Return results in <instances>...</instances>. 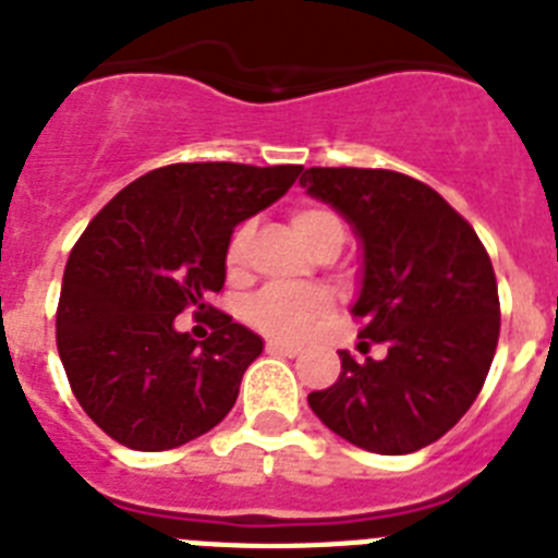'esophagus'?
Instances as JSON below:
<instances>
[{
	"mask_svg": "<svg viewBox=\"0 0 558 558\" xmlns=\"http://www.w3.org/2000/svg\"><path fill=\"white\" fill-rule=\"evenodd\" d=\"M266 351H269V354H283V357H298L303 351V345L283 343V340H269V343H266Z\"/></svg>",
	"mask_w": 558,
	"mask_h": 558,
	"instance_id": "34e87169",
	"label": "esophagus"
}]
</instances>
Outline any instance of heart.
I'll use <instances>...</instances> for the list:
<instances>
[{"instance_id": "obj_1", "label": "heart", "mask_w": 558, "mask_h": 558, "mask_svg": "<svg viewBox=\"0 0 558 558\" xmlns=\"http://www.w3.org/2000/svg\"><path fill=\"white\" fill-rule=\"evenodd\" d=\"M292 229L317 255L326 250H340V243L345 238L343 221L323 207L294 209ZM250 235V223H241L229 238L227 255H223L229 275H241L243 271ZM331 306H335V301L323 287H269L246 303V320L264 335L280 337V340H298L317 320L329 315Z\"/></svg>"}]
</instances>
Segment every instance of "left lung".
Segmentation results:
<instances>
[{
	"mask_svg": "<svg viewBox=\"0 0 558 558\" xmlns=\"http://www.w3.org/2000/svg\"><path fill=\"white\" fill-rule=\"evenodd\" d=\"M301 184L354 229L363 278L351 315L360 345L388 349L366 363L340 351L343 372L308 405L351 446L420 451L460 423L488 377L499 340L488 252L439 192L402 172L312 167Z\"/></svg>",
	"mask_w": 558,
	"mask_h": 558,
	"instance_id": "obj_1",
	"label": "left lung"
}]
</instances>
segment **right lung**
<instances>
[{"label": "right lung", "instance_id": "add662e5", "mask_svg": "<svg viewBox=\"0 0 558 558\" xmlns=\"http://www.w3.org/2000/svg\"><path fill=\"white\" fill-rule=\"evenodd\" d=\"M301 163H170L116 195L64 266L56 345L84 414L121 446L170 451L235 405L264 340L213 312V335L175 329L227 280L232 229L287 195ZM213 308V306H209Z\"/></svg>", "mask_w": 558, "mask_h": 558}]
</instances>
